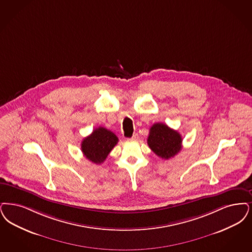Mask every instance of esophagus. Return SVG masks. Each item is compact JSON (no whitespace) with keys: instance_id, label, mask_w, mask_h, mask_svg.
I'll return each instance as SVG.
<instances>
[{"instance_id":"34e87169","label":"esophagus","mask_w":252,"mask_h":252,"mask_svg":"<svg viewBox=\"0 0 252 252\" xmlns=\"http://www.w3.org/2000/svg\"><path fill=\"white\" fill-rule=\"evenodd\" d=\"M138 139H139V135H138V133H134V134H133V136H132V138H131V140L136 141V140H138Z\"/></svg>"}]
</instances>
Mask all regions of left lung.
<instances>
[{"mask_svg":"<svg viewBox=\"0 0 252 252\" xmlns=\"http://www.w3.org/2000/svg\"><path fill=\"white\" fill-rule=\"evenodd\" d=\"M182 137L178 131L162 123L154 124L150 128L147 143L152 151L163 159H169L182 149Z\"/></svg>","mask_w":252,"mask_h":252,"instance_id":"8db88e82","label":"left lung"}]
</instances>
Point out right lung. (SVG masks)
<instances>
[{"instance_id": "obj_1", "label": "right lung", "mask_w": 252, "mask_h": 252, "mask_svg": "<svg viewBox=\"0 0 252 252\" xmlns=\"http://www.w3.org/2000/svg\"><path fill=\"white\" fill-rule=\"evenodd\" d=\"M117 136L105 127L99 126L92 132L81 142L83 156L90 161L101 164L107 158L110 152L117 144Z\"/></svg>"}]
</instances>
